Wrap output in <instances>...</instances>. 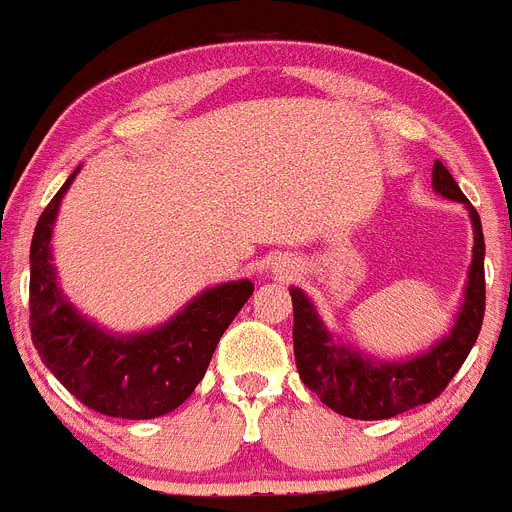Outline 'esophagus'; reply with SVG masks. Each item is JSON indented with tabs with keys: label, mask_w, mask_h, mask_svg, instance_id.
Here are the masks:
<instances>
[{
	"label": "esophagus",
	"mask_w": 512,
	"mask_h": 512,
	"mask_svg": "<svg viewBox=\"0 0 512 512\" xmlns=\"http://www.w3.org/2000/svg\"><path fill=\"white\" fill-rule=\"evenodd\" d=\"M278 273H280V275H285V278H288V275L293 273V270H278Z\"/></svg>",
	"instance_id": "1"
}]
</instances>
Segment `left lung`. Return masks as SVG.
I'll return each instance as SVG.
<instances>
[{"mask_svg":"<svg viewBox=\"0 0 512 512\" xmlns=\"http://www.w3.org/2000/svg\"><path fill=\"white\" fill-rule=\"evenodd\" d=\"M431 186L439 196L467 206L474 232L472 265L464 298L451 329L434 347L408 359H375L347 347L326 329L311 298L290 288L293 298V352L303 385L339 416L382 421L431 403L464 365L485 319V237L480 214L467 201L441 160L434 163Z\"/></svg>","mask_w":512,"mask_h":512,"instance_id":"left-lung-1","label":"left lung"}]
</instances>
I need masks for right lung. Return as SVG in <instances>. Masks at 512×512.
I'll return each mask as SVG.
<instances>
[{
    "instance_id": "1",
    "label": "right lung",
    "mask_w": 512,
    "mask_h": 512,
    "mask_svg": "<svg viewBox=\"0 0 512 512\" xmlns=\"http://www.w3.org/2000/svg\"><path fill=\"white\" fill-rule=\"evenodd\" d=\"M40 214L30 245L32 344L63 388L91 411L112 418H158L176 411L196 390L216 344L252 296V280H229L201 290L165 324L137 334H112L78 311L58 283L53 224L76 178Z\"/></svg>"
}]
</instances>
